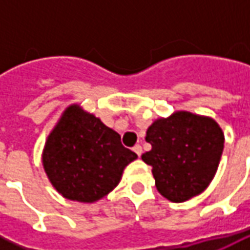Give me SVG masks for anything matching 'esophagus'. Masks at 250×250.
Here are the masks:
<instances>
[{
    "label": "esophagus",
    "mask_w": 250,
    "mask_h": 250,
    "mask_svg": "<svg viewBox=\"0 0 250 250\" xmlns=\"http://www.w3.org/2000/svg\"><path fill=\"white\" fill-rule=\"evenodd\" d=\"M133 151L140 157V154H142V146H140V145H135V146H133Z\"/></svg>",
    "instance_id": "obj_1"
}]
</instances>
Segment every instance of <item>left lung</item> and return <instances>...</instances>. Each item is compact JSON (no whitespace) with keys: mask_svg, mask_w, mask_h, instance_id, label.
Listing matches in <instances>:
<instances>
[{"mask_svg":"<svg viewBox=\"0 0 250 250\" xmlns=\"http://www.w3.org/2000/svg\"><path fill=\"white\" fill-rule=\"evenodd\" d=\"M151 150L142 160L151 167L156 188L181 203L202 193L216 175L224 149V133L216 121L178 111L154 121L146 132Z\"/></svg>","mask_w":250,"mask_h":250,"instance_id":"1","label":"left lung"}]
</instances>
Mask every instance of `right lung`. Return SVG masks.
I'll return each mask as SVG.
<instances>
[{
  "mask_svg": "<svg viewBox=\"0 0 250 250\" xmlns=\"http://www.w3.org/2000/svg\"><path fill=\"white\" fill-rule=\"evenodd\" d=\"M136 157L115 130L75 104L45 142L43 166L63 197L93 203L118 185L124 168Z\"/></svg>",
  "mask_w": 250,
  "mask_h": 250,
  "instance_id": "add662e5",
  "label": "right lung"
}]
</instances>
